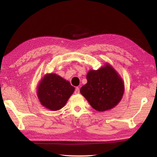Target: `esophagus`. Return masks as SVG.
I'll return each instance as SVG.
<instances>
[{"label": "esophagus", "instance_id": "1", "mask_svg": "<svg viewBox=\"0 0 157 157\" xmlns=\"http://www.w3.org/2000/svg\"><path fill=\"white\" fill-rule=\"evenodd\" d=\"M80 93V89L78 87H77L75 88V94H78Z\"/></svg>", "mask_w": 157, "mask_h": 157}]
</instances>
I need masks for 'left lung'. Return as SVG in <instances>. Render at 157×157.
<instances>
[{"instance_id": "8db88e82", "label": "left lung", "mask_w": 157, "mask_h": 157, "mask_svg": "<svg viewBox=\"0 0 157 157\" xmlns=\"http://www.w3.org/2000/svg\"><path fill=\"white\" fill-rule=\"evenodd\" d=\"M87 83L80 92L95 110L103 112L111 109L121 101L124 83L112 66L106 63L98 70H90Z\"/></svg>"}]
</instances>
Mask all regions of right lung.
<instances>
[{"label": "right lung", "mask_w": 157, "mask_h": 157, "mask_svg": "<svg viewBox=\"0 0 157 157\" xmlns=\"http://www.w3.org/2000/svg\"><path fill=\"white\" fill-rule=\"evenodd\" d=\"M75 91L68 80L56 73L46 74L37 86L36 94L41 105L52 111L63 108Z\"/></svg>", "instance_id": "obj_1"}]
</instances>
